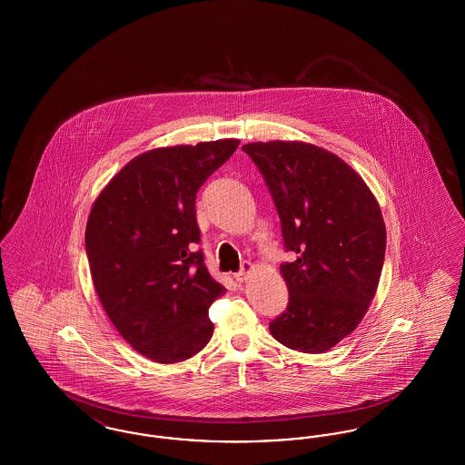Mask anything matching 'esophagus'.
Masks as SVG:
<instances>
[{
    "label": "esophagus",
    "instance_id": "34e87169",
    "mask_svg": "<svg viewBox=\"0 0 465 465\" xmlns=\"http://www.w3.org/2000/svg\"><path fill=\"white\" fill-rule=\"evenodd\" d=\"M252 270H254L252 263H249V262H243L241 272H239V273H235V279H237V282H245V281L249 279V275H251V272H252Z\"/></svg>",
    "mask_w": 465,
    "mask_h": 465
}]
</instances>
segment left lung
Instances as JSON below:
<instances>
[{"label":"left lung","mask_w":465,"mask_h":465,"mask_svg":"<svg viewBox=\"0 0 465 465\" xmlns=\"http://www.w3.org/2000/svg\"><path fill=\"white\" fill-rule=\"evenodd\" d=\"M275 202L289 303L270 322L292 351L321 354L354 331L375 298L387 245L375 195L340 156L302 141L243 144Z\"/></svg>","instance_id":"left-lung-1"}]
</instances>
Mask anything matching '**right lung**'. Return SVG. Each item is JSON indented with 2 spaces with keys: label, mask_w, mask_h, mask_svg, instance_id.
<instances>
[{
  "label": "right lung",
  "mask_w": 465,
  "mask_h": 465,
  "mask_svg": "<svg viewBox=\"0 0 465 465\" xmlns=\"http://www.w3.org/2000/svg\"><path fill=\"white\" fill-rule=\"evenodd\" d=\"M239 139L179 144L133 158L90 209L85 251L113 326L139 354L174 364L199 354L214 326L211 303L226 289L197 251L200 186Z\"/></svg>",
  "instance_id": "right-lung-1"
}]
</instances>
